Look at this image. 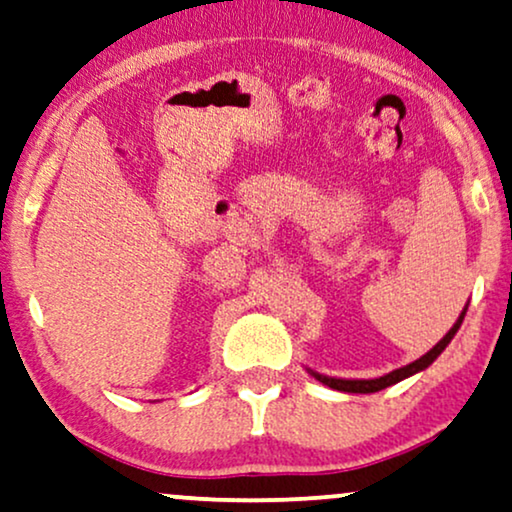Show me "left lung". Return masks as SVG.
<instances>
[{
  "label": "left lung",
  "instance_id": "obj_1",
  "mask_svg": "<svg viewBox=\"0 0 512 512\" xmlns=\"http://www.w3.org/2000/svg\"><path fill=\"white\" fill-rule=\"evenodd\" d=\"M463 315H466V310H463L461 317H459V320H456L454 327L449 329V334L444 336L442 341L437 343L433 350H430V353L423 355L421 360H416V362L407 364V367L390 371V374H386V376H381V378H371V381H343V378H329V376L315 374V371H313V376H315L317 381H320V383H324V386H329V388H334V390H343V393H378V390H383V388L393 386V383H400L402 378H407V376H411V374H416V371L426 369L428 364H433V362L437 360V355H440L442 350L447 348L451 338H454L456 331H459L461 322H463Z\"/></svg>",
  "mask_w": 512,
  "mask_h": 512
}]
</instances>
